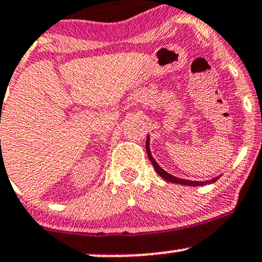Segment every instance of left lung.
Returning <instances> with one entry per match:
<instances>
[{"label": "left lung", "instance_id": "obj_1", "mask_svg": "<svg viewBox=\"0 0 262 262\" xmlns=\"http://www.w3.org/2000/svg\"><path fill=\"white\" fill-rule=\"evenodd\" d=\"M145 148H146V153H148L149 159H150L151 164H153V166H154L155 171H157V173L159 174L160 177L163 178V179L168 180V182H170V183H175V184H182V185H188V186H201V185H205V184L215 183V182H216L217 179H219V177L214 178V179H211V180H206V182H192V180H184V179H179V178L174 177V175L168 174V173H166L165 170H163V169L160 168L159 164H158L157 162H155L154 158L151 157L150 148H149V137L146 138V145H145Z\"/></svg>", "mask_w": 262, "mask_h": 262}]
</instances>
